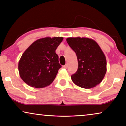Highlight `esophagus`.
I'll return each instance as SVG.
<instances>
[{"label":"esophagus","mask_w":126,"mask_h":126,"mask_svg":"<svg viewBox=\"0 0 126 126\" xmlns=\"http://www.w3.org/2000/svg\"><path fill=\"white\" fill-rule=\"evenodd\" d=\"M63 67H64V68H67V67H68V65L67 64H66L64 65V66H63Z\"/></svg>","instance_id":"esophagus-1"}]
</instances>
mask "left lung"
I'll return each instance as SVG.
<instances>
[{
  "instance_id": "8db88e82",
  "label": "left lung",
  "mask_w": 126,
  "mask_h": 126,
  "mask_svg": "<svg viewBox=\"0 0 126 126\" xmlns=\"http://www.w3.org/2000/svg\"><path fill=\"white\" fill-rule=\"evenodd\" d=\"M67 42L76 52L78 69L71 75L73 82L81 88L89 89L101 83L106 73V59L98 44L88 38H67Z\"/></svg>"
}]
</instances>
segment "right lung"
I'll list each match as a JSON object with an SVG mask.
<instances>
[{"mask_svg":"<svg viewBox=\"0 0 126 126\" xmlns=\"http://www.w3.org/2000/svg\"><path fill=\"white\" fill-rule=\"evenodd\" d=\"M63 39V37L41 38L25 50L18 66L23 81L36 88H44L53 81L62 67L55 51Z\"/></svg>","mask_w":126,"mask_h":126,"instance_id":"1","label":"right lung"}]
</instances>
